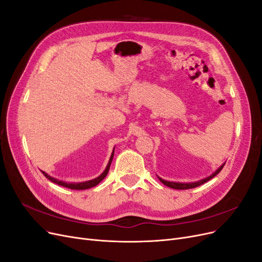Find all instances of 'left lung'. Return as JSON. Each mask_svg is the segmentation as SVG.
<instances>
[{
    "instance_id": "8db88e82",
    "label": "left lung",
    "mask_w": 262,
    "mask_h": 262,
    "mask_svg": "<svg viewBox=\"0 0 262 262\" xmlns=\"http://www.w3.org/2000/svg\"><path fill=\"white\" fill-rule=\"evenodd\" d=\"M224 165H225V163H224V164H222L215 171H214L213 173H211L210 176L205 177V178H203V179L198 180V181H193V182H176V181H168V180H165V179L161 178L160 176H157V177H158V179L161 180L162 184H164L165 186H167V187H169V188H172V189H178V190L192 189V188H195V187H198V186H201V185H203L204 182H207V181H209L210 179H212L214 176H216L217 173L222 170V168L224 167Z\"/></svg>"
}]
</instances>
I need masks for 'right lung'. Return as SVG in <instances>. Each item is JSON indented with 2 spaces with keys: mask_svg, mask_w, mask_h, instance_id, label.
Listing matches in <instances>:
<instances>
[{
  "mask_svg": "<svg viewBox=\"0 0 262 262\" xmlns=\"http://www.w3.org/2000/svg\"><path fill=\"white\" fill-rule=\"evenodd\" d=\"M114 154H115V147H114V149H113L112 156H110V158H109V162H108V164H107V166H106V169H105L104 171H102L101 175H99L97 178L89 180V181H82V182H67V181H62V180H59V179L54 178V177H51V176L48 175V173H47L46 171H42V170H41V171H42L43 175H45L47 178H48L50 181L54 182V184H57V185H59V186H63V187H67V188H70V189H74V190L90 189V188H92V187L97 186V185L99 184V182L107 176V173H108L109 168H110V164H112V162H113Z\"/></svg>",
  "mask_w": 262,
  "mask_h": 262,
  "instance_id": "right-lung-1",
  "label": "right lung"
}]
</instances>
